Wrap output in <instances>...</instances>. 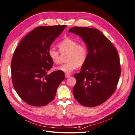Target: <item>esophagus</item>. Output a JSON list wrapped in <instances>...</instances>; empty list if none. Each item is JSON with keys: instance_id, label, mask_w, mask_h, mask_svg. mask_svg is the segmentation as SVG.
Wrapping results in <instances>:
<instances>
[{"instance_id": "34e87169", "label": "esophagus", "mask_w": 135, "mask_h": 135, "mask_svg": "<svg viewBox=\"0 0 135 135\" xmlns=\"http://www.w3.org/2000/svg\"><path fill=\"white\" fill-rule=\"evenodd\" d=\"M65 77H66V78H69V77H70V75H69V74L66 73V74H65Z\"/></svg>"}]
</instances>
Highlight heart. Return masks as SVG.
Masks as SVG:
<instances>
[{
    "label": "heart",
    "instance_id": "obj_1",
    "mask_svg": "<svg viewBox=\"0 0 135 135\" xmlns=\"http://www.w3.org/2000/svg\"><path fill=\"white\" fill-rule=\"evenodd\" d=\"M58 46L62 53L68 52L67 59L69 62L56 66V70L69 74L78 66H81L86 62L88 58V50L84 43L78 44V42L74 39L66 37L58 43ZM47 54L54 63L59 62L60 52L58 50L53 47H50Z\"/></svg>",
    "mask_w": 135,
    "mask_h": 135
}]
</instances>
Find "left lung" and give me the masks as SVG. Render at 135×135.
<instances>
[{
  "label": "left lung",
  "instance_id": "left-lung-1",
  "mask_svg": "<svg viewBox=\"0 0 135 135\" xmlns=\"http://www.w3.org/2000/svg\"><path fill=\"white\" fill-rule=\"evenodd\" d=\"M68 32L80 36L88 47V55L80 73L74 75L73 89L76 100L82 105H100L115 91L120 74L118 52L110 41L97 28L73 27Z\"/></svg>",
  "mask_w": 135,
  "mask_h": 135
}]
</instances>
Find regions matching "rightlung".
Returning <instances> with one entry per match:
<instances>
[{
	"label": "right lung",
	"mask_w": 135,
	"mask_h": 135,
	"mask_svg": "<svg viewBox=\"0 0 135 135\" xmlns=\"http://www.w3.org/2000/svg\"><path fill=\"white\" fill-rule=\"evenodd\" d=\"M67 26L37 27L21 41L11 63L13 85L19 97L34 107H42L54 99L64 80L63 72L48 73L53 62L47 54L55 39Z\"/></svg>",
	"instance_id": "add662e5"
}]
</instances>
